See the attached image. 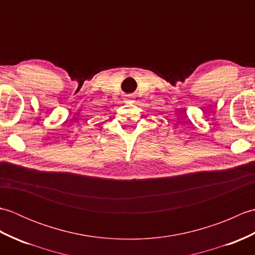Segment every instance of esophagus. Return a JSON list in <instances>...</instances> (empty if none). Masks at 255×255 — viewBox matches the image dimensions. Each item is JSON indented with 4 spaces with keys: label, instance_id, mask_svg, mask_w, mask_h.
Instances as JSON below:
<instances>
[{
    "label": "esophagus",
    "instance_id": "1",
    "mask_svg": "<svg viewBox=\"0 0 255 255\" xmlns=\"http://www.w3.org/2000/svg\"><path fill=\"white\" fill-rule=\"evenodd\" d=\"M127 96H128V100H127L128 102H127V103H129V104H132V103L134 102V101H133V97H134V96H133L132 94H129V95H127Z\"/></svg>",
    "mask_w": 255,
    "mask_h": 255
}]
</instances>
